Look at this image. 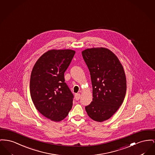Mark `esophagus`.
Returning a JSON list of instances; mask_svg holds the SVG:
<instances>
[{"instance_id":"obj_1","label":"esophagus","mask_w":155,"mask_h":155,"mask_svg":"<svg viewBox=\"0 0 155 155\" xmlns=\"http://www.w3.org/2000/svg\"><path fill=\"white\" fill-rule=\"evenodd\" d=\"M74 97H75L76 100H79L80 99V97H81V94H80L79 93H76V94H75Z\"/></svg>"}]
</instances>
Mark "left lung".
Here are the masks:
<instances>
[{"label": "left lung", "mask_w": 155, "mask_h": 155, "mask_svg": "<svg viewBox=\"0 0 155 155\" xmlns=\"http://www.w3.org/2000/svg\"><path fill=\"white\" fill-rule=\"evenodd\" d=\"M90 74L93 101L85 107L90 118L103 122L111 118L121 106L127 81L122 64L114 53L103 47L81 52Z\"/></svg>", "instance_id": "1"}]
</instances>
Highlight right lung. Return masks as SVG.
I'll list each match as a JSON object with an SVG mask.
<instances>
[{"label":"right lung","mask_w":155,"mask_h":155,"mask_svg":"<svg viewBox=\"0 0 155 155\" xmlns=\"http://www.w3.org/2000/svg\"><path fill=\"white\" fill-rule=\"evenodd\" d=\"M75 54L72 49H51L33 67L30 90L33 103L42 115L59 122L67 117L74 95L65 82L64 73Z\"/></svg>","instance_id":"1"}]
</instances>
